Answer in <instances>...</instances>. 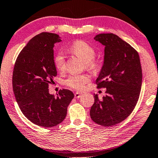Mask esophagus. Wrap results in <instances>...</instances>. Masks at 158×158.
Here are the masks:
<instances>
[{
  "label": "esophagus",
  "instance_id": "1",
  "mask_svg": "<svg viewBox=\"0 0 158 158\" xmlns=\"http://www.w3.org/2000/svg\"><path fill=\"white\" fill-rule=\"evenodd\" d=\"M82 94L81 93H79V92H76L75 94V98H81V96H82Z\"/></svg>",
  "mask_w": 158,
  "mask_h": 158
}]
</instances>
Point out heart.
I'll list each match as a JSON object with an SVG mask.
<instances>
[{
  "instance_id": "b5f03b06",
  "label": "heart",
  "mask_w": 158,
  "mask_h": 158,
  "mask_svg": "<svg viewBox=\"0 0 158 158\" xmlns=\"http://www.w3.org/2000/svg\"><path fill=\"white\" fill-rule=\"evenodd\" d=\"M70 52L80 57L84 61L85 67L93 69L96 67V62L94 59L96 51L94 48L87 42L81 41L75 42L69 48ZM54 66L58 71H62L65 67V60L63 54L58 52L54 58ZM90 81V77L86 75H71L64 80V84L67 87L76 90H82Z\"/></svg>"
}]
</instances>
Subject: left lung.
<instances>
[{
  "mask_svg": "<svg viewBox=\"0 0 158 158\" xmlns=\"http://www.w3.org/2000/svg\"><path fill=\"white\" fill-rule=\"evenodd\" d=\"M94 39L105 46L104 64L96 79L98 88H106L102 100L94 94L90 110L94 122L110 127L125 120L139 100L142 69L137 51L113 34H100Z\"/></svg>",
  "mask_w": 158,
  "mask_h": 158,
  "instance_id": "8db88e82",
  "label": "left lung"
}]
</instances>
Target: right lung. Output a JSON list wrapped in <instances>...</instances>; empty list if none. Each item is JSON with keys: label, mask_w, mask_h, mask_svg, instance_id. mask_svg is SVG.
<instances>
[{"label": "right lung", "mask_w": 158, "mask_h": 158, "mask_svg": "<svg viewBox=\"0 0 158 158\" xmlns=\"http://www.w3.org/2000/svg\"><path fill=\"white\" fill-rule=\"evenodd\" d=\"M59 35L42 32L29 40L16 59L13 89L22 113L31 123L52 127L64 120L74 94L60 89L57 97L49 94L48 86L57 75L54 63V44Z\"/></svg>", "instance_id": "right-lung-1"}]
</instances>
